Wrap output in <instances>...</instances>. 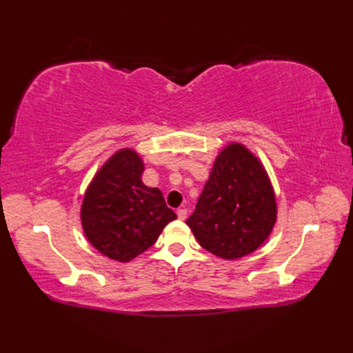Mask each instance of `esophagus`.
Instances as JSON below:
<instances>
[{"mask_svg": "<svg viewBox=\"0 0 353 353\" xmlns=\"http://www.w3.org/2000/svg\"><path fill=\"white\" fill-rule=\"evenodd\" d=\"M186 215H188V211H186V209H183V208L177 209V216H179V220H185V219H186Z\"/></svg>", "mask_w": 353, "mask_h": 353, "instance_id": "1", "label": "esophagus"}]
</instances>
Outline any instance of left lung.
Segmentation results:
<instances>
[{"instance_id":"left-lung-1","label":"left lung","mask_w":353,"mask_h":353,"mask_svg":"<svg viewBox=\"0 0 353 353\" xmlns=\"http://www.w3.org/2000/svg\"><path fill=\"white\" fill-rule=\"evenodd\" d=\"M276 214L274 191L264 167L244 145L234 142L216 156L186 224L203 249L232 261L265 241Z\"/></svg>"}]
</instances>
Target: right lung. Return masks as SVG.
Listing matches in <instances>:
<instances>
[{"label": "right lung", "mask_w": 353, "mask_h": 353, "mask_svg": "<svg viewBox=\"0 0 353 353\" xmlns=\"http://www.w3.org/2000/svg\"><path fill=\"white\" fill-rule=\"evenodd\" d=\"M144 162L123 148L92 179L81 205L85 235L104 256L129 262L150 249L163 228L177 219L161 190L141 181Z\"/></svg>", "instance_id": "right-lung-1"}]
</instances>
